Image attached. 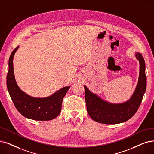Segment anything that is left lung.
<instances>
[{
	"mask_svg": "<svg viewBox=\"0 0 154 154\" xmlns=\"http://www.w3.org/2000/svg\"><path fill=\"white\" fill-rule=\"evenodd\" d=\"M134 55L140 63L138 82L128 101L120 103H110L90 91L84 85L87 112L95 121L106 125L119 124L130 119L137 111L146 90V77L143 56L139 52Z\"/></svg>",
	"mask_w": 154,
	"mask_h": 154,
	"instance_id": "8db88e82",
	"label": "left lung"
}]
</instances>
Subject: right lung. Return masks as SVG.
Wrapping results in <instances>:
<instances>
[{
	"mask_svg": "<svg viewBox=\"0 0 154 154\" xmlns=\"http://www.w3.org/2000/svg\"><path fill=\"white\" fill-rule=\"evenodd\" d=\"M18 48L19 46L11 54L7 75L8 90L16 109L25 118L33 120L49 121L56 118L61 111L63 98L70 86L44 98H36L26 94L18 87L14 75L13 57Z\"/></svg>",
	"mask_w": 154,
	"mask_h": 154,
	"instance_id": "add662e5",
	"label": "right lung"
}]
</instances>
